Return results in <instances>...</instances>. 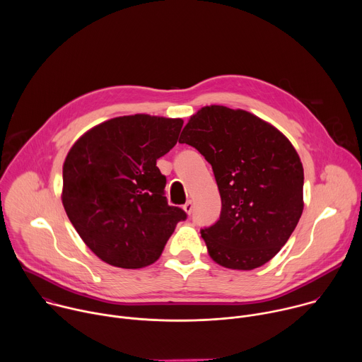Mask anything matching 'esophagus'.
I'll list each match as a JSON object with an SVG mask.
<instances>
[{
	"mask_svg": "<svg viewBox=\"0 0 362 362\" xmlns=\"http://www.w3.org/2000/svg\"><path fill=\"white\" fill-rule=\"evenodd\" d=\"M183 211H185L187 215H192V212H193V203H192L190 200L183 204Z\"/></svg>",
	"mask_w": 362,
	"mask_h": 362,
	"instance_id": "34e87169",
	"label": "esophagus"
}]
</instances>
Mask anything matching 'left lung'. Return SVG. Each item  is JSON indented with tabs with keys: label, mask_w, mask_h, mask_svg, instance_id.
<instances>
[{
	"label": "left lung",
	"mask_w": 362,
	"mask_h": 362,
	"mask_svg": "<svg viewBox=\"0 0 362 362\" xmlns=\"http://www.w3.org/2000/svg\"><path fill=\"white\" fill-rule=\"evenodd\" d=\"M180 137L212 165L222 199L219 221L200 232L209 256L235 271L269 262L303 211V168L292 143L261 117L216 105L197 110Z\"/></svg>",
	"instance_id": "8db88e82"
}]
</instances>
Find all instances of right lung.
I'll use <instances>...</instances> for the list:
<instances>
[{"mask_svg": "<svg viewBox=\"0 0 362 362\" xmlns=\"http://www.w3.org/2000/svg\"><path fill=\"white\" fill-rule=\"evenodd\" d=\"M182 119L150 115L103 122L71 146L62 202L74 229L103 262L139 269L156 262L186 214L169 206L156 160L176 144Z\"/></svg>", "mask_w": 362, "mask_h": 362, "instance_id": "obj_1", "label": "right lung"}]
</instances>
